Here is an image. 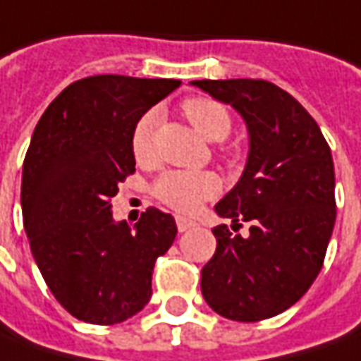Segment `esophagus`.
<instances>
[{
	"label": "esophagus",
	"mask_w": 361,
	"mask_h": 361,
	"mask_svg": "<svg viewBox=\"0 0 361 361\" xmlns=\"http://www.w3.org/2000/svg\"><path fill=\"white\" fill-rule=\"evenodd\" d=\"M176 225H178V231L183 233L191 229V227H195V221H191V219H185V217H176Z\"/></svg>",
	"instance_id": "esophagus-1"
}]
</instances>
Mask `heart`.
Here are the masks:
<instances>
[{"instance_id": "obj_1", "label": "heart", "mask_w": 361, "mask_h": 361, "mask_svg": "<svg viewBox=\"0 0 361 361\" xmlns=\"http://www.w3.org/2000/svg\"><path fill=\"white\" fill-rule=\"evenodd\" d=\"M183 114L195 132L209 142L227 138L231 130V116L227 109L212 98H188ZM160 120L158 110H148L136 122L132 132V154L138 161H149L154 156V130ZM221 190V181L212 171H166L154 183V195L171 209L191 213L203 201L212 200Z\"/></svg>"}]
</instances>
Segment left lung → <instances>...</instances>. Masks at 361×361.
I'll list each match as a JSON object with an SVG mask.
<instances>
[{
	"label": "left lung",
	"instance_id": "1",
	"mask_svg": "<svg viewBox=\"0 0 361 361\" xmlns=\"http://www.w3.org/2000/svg\"><path fill=\"white\" fill-rule=\"evenodd\" d=\"M231 104L249 130L241 180L215 213L249 221V235L217 225V249L201 269V294L217 314L259 322L281 314L312 286L336 221L334 161L316 120L269 80H193Z\"/></svg>",
	"mask_w": 361,
	"mask_h": 361
}]
</instances>
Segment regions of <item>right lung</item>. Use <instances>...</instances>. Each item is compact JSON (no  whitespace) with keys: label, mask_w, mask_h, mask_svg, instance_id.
I'll use <instances>...</instances> for the list:
<instances>
[{"label":"right lung","mask_w":361,"mask_h":361,"mask_svg":"<svg viewBox=\"0 0 361 361\" xmlns=\"http://www.w3.org/2000/svg\"><path fill=\"white\" fill-rule=\"evenodd\" d=\"M180 85L124 75L80 78L37 122L23 161V227L49 290L82 322L118 324L140 312L152 296L156 259L178 235L173 217L156 207L134 229L116 223L110 200L136 171V122Z\"/></svg>","instance_id":"obj_1"}]
</instances>
